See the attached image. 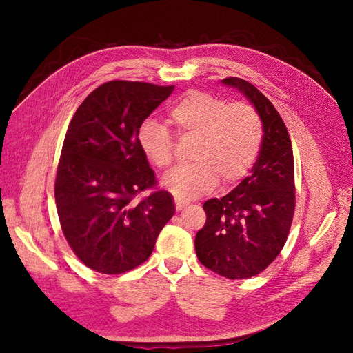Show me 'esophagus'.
<instances>
[{
    "mask_svg": "<svg viewBox=\"0 0 353 353\" xmlns=\"http://www.w3.org/2000/svg\"><path fill=\"white\" fill-rule=\"evenodd\" d=\"M187 205H188L187 201H184V200H179V199H175V209H176V210L184 209Z\"/></svg>",
    "mask_w": 353,
    "mask_h": 353,
    "instance_id": "obj_1",
    "label": "esophagus"
}]
</instances>
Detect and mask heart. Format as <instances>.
<instances>
[{"mask_svg":"<svg viewBox=\"0 0 353 353\" xmlns=\"http://www.w3.org/2000/svg\"><path fill=\"white\" fill-rule=\"evenodd\" d=\"M168 119L181 137H197L196 163L176 166L162 179L176 197L208 194L219 179L225 187L237 184L259 154L263 125L250 103H228L210 92L191 90L170 105ZM137 141L153 166L165 169L172 163L175 137L163 123L147 117L138 126Z\"/></svg>","mask_w":353,"mask_h":353,"instance_id":"1","label":"heart"}]
</instances>
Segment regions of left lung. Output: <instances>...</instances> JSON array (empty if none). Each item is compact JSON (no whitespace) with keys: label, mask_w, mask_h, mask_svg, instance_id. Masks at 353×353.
Masks as SVG:
<instances>
[{"label":"left lung","mask_w":353,"mask_h":353,"mask_svg":"<svg viewBox=\"0 0 353 353\" xmlns=\"http://www.w3.org/2000/svg\"><path fill=\"white\" fill-rule=\"evenodd\" d=\"M222 82L253 103L263 137L252 174L227 196L205 201L206 222L194 245L206 268L230 280H244L268 268L287 241L296 208L294 160L290 135L274 104L241 78Z\"/></svg>","instance_id":"left-lung-1"}]
</instances>
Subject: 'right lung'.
I'll return each instance as SVG.
<instances>
[{
    "instance_id": "1",
    "label": "right lung",
    "mask_w": 353,
    "mask_h": 353,
    "mask_svg": "<svg viewBox=\"0 0 353 353\" xmlns=\"http://www.w3.org/2000/svg\"><path fill=\"white\" fill-rule=\"evenodd\" d=\"M175 85L110 81L73 114L63 141L54 196L65 239L92 271L123 274L144 263L175 213L157 188L137 130ZM143 190L151 194L136 200Z\"/></svg>"
}]
</instances>
